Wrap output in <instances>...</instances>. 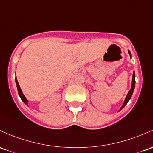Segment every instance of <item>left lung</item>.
<instances>
[{
  "label": "left lung",
  "mask_w": 153,
  "mask_h": 153,
  "mask_svg": "<svg viewBox=\"0 0 153 153\" xmlns=\"http://www.w3.org/2000/svg\"><path fill=\"white\" fill-rule=\"evenodd\" d=\"M128 54L130 55V58H131V52H130L129 50H128ZM135 82H135V72H134V71H133V76H132V82H131V89H130V90L128 91L127 95H126V98H125V100H124V102H123L122 106H121V108L119 109V111H120L121 109H123V108H124V106L128 103V101H129V100L131 99V96H132V94H133L134 90Z\"/></svg>",
  "instance_id": "8db88e82"
}]
</instances>
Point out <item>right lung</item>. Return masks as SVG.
<instances>
[{
	"instance_id": "1",
	"label": "right lung",
	"mask_w": 153,
	"mask_h": 153,
	"mask_svg": "<svg viewBox=\"0 0 153 153\" xmlns=\"http://www.w3.org/2000/svg\"><path fill=\"white\" fill-rule=\"evenodd\" d=\"M15 82H16V87H17V90H18L19 95V97H21L22 100L23 101V102H25V103L27 105V106H29L28 105V102H29V101L27 100V99L26 98V97L25 96V95H24L23 92H22V90H21V87H20L19 85V82H18V81H17V79H16V78H15Z\"/></svg>"
}]
</instances>
